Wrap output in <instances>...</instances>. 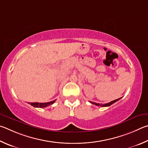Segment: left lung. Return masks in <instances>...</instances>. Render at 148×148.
<instances>
[{
    "label": "left lung",
    "mask_w": 148,
    "mask_h": 148,
    "mask_svg": "<svg viewBox=\"0 0 148 148\" xmlns=\"http://www.w3.org/2000/svg\"><path fill=\"white\" fill-rule=\"evenodd\" d=\"M120 98H119V99H117L116 100H114L112 101H111L110 103H106V104H99V103H94V102H92V101H90L91 103H92V104H94L95 105L97 106H101V107H108V106H110L111 105H112L113 103H114L115 102L118 101V100H120Z\"/></svg>",
    "instance_id": "obj_1"
}]
</instances>
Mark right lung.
<instances>
[{
  "label": "right lung",
  "mask_w": 148,
  "mask_h": 148,
  "mask_svg": "<svg viewBox=\"0 0 148 148\" xmlns=\"http://www.w3.org/2000/svg\"><path fill=\"white\" fill-rule=\"evenodd\" d=\"M56 100L54 101H52L50 102H47V103H30L29 104H30L32 106H33L34 107H37V108H44L46 107H48V106L51 105L52 104L55 102Z\"/></svg>",
  "instance_id": "1"
}]
</instances>
